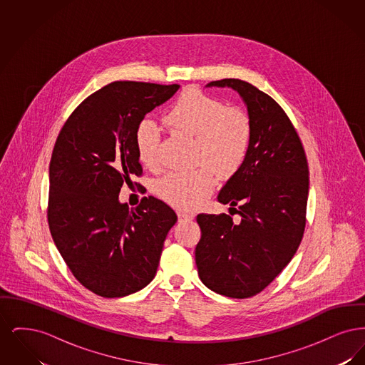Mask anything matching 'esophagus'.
Segmentation results:
<instances>
[{
  "mask_svg": "<svg viewBox=\"0 0 365 365\" xmlns=\"http://www.w3.org/2000/svg\"><path fill=\"white\" fill-rule=\"evenodd\" d=\"M178 216H179V220L180 222H190V220H192V213H190V212H186V210H179L178 212Z\"/></svg>",
  "mask_w": 365,
  "mask_h": 365,
  "instance_id": "obj_1",
  "label": "esophagus"
}]
</instances>
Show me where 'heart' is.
I'll return each instance as SVG.
<instances>
[{
    "instance_id": "b5f03b06",
    "label": "heart",
    "mask_w": 365,
    "mask_h": 365,
    "mask_svg": "<svg viewBox=\"0 0 365 365\" xmlns=\"http://www.w3.org/2000/svg\"><path fill=\"white\" fill-rule=\"evenodd\" d=\"M164 123L195 137V163L204 164L187 173L165 175L157 182V194L176 208H195L210 194L216 174L228 178L242 165L252 142L250 118L240 108H228L223 101L191 88L175 101ZM158 142L156 123L143 119L135 130V148L140 163L149 170L158 168Z\"/></svg>"
}]
</instances>
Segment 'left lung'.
Instances as JSON below:
<instances>
[{
    "label": "left lung",
    "instance_id": "1",
    "mask_svg": "<svg viewBox=\"0 0 365 365\" xmlns=\"http://www.w3.org/2000/svg\"><path fill=\"white\" fill-rule=\"evenodd\" d=\"M238 91L252 122L249 153L217 200L239 207L231 216H197L201 240L195 264L202 283L217 294H259L290 262L307 223L309 170L301 139L282 106L241 79L215 81L207 87ZM236 210V209H235Z\"/></svg>",
    "mask_w": 365,
    "mask_h": 365
}]
</instances>
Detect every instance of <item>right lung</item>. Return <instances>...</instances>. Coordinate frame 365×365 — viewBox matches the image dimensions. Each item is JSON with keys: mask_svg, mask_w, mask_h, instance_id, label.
I'll use <instances>...</instances> for the list:
<instances>
[{"mask_svg": "<svg viewBox=\"0 0 365 365\" xmlns=\"http://www.w3.org/2000/svg\"><path fill=\"white\" fill-rule=\"evenodd\" d=\"M179 87L112 82L71 113L54 143L51 234L72 275L94 294H133L156 275L165 237L178 216L152 195L130 209L119 201V192L124 182L142 175L137 125Z\"/></svg>", "mask_w": 365, "mask_h": 365, "instance_id": "add662e5", "label": "right lung"}]
</instances>
